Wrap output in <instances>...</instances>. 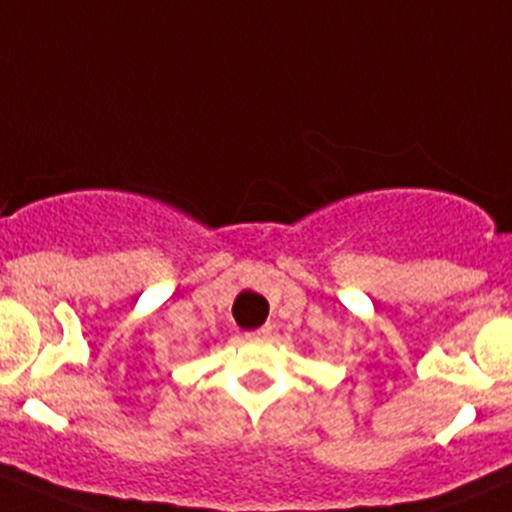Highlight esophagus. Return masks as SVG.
<instances>
[{
  "mask_svg": "<svg viewBox=\"0 0 512 512\" xmlns=\"http://www.w3.org/2000/svg\"><path fill=\"white\" fill-rule=\"evenodd\" d=\"M270 334H272V327L270 324H265V327L255 329V332H247V339H265V337H270Z\"/></svg>",
  "mask_w": 512,
  "mask_h": 512,
  "instance_id": "obj_1",
  "label": "esophagus"
}]
</instances>
